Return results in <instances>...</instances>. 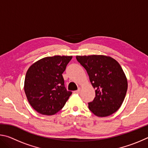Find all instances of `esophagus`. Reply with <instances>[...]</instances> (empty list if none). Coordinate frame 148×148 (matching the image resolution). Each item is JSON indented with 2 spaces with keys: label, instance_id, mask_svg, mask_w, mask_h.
I'll return each instance as SVG.
<instances>
[{
  "label": "esophagus",
  "instance_id": "esophagus-1",
  "mask_svg": "<svg viewBox=\"0 0 148 148\" xmlns=\"http://www.w3.org/2000/svg\"><path fill=\"white\" fill-rule=\"evenodd\" d=\"M79 92H80V89H79L76 90V91H74V93H75V94H79Z\"/></svg>",
  "mask_w": 148,
  "mask_h": 148
}]
</instances>
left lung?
<instances>
[{"label":"left lung","mask_w":148,"mask_h":148,"mask_svg":"<svg viewBox=\"0 0 148 148\" xmlns=\"http://www.w3.org/2000/svg\"><path fill=\"white\" fill-rule=\"evenodd\" d=\"M86 70L95 89V97L88 102L89 109L99 117L116 112L121 106L127 91V80L116 60L104 56H76Z\"/></svg>","instance_id":"8db88e82"}]
</instances>
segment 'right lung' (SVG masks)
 Masks as SVG:
<instances>
[{
    "instance_id": "right-lung-1",
    "label": "right lung",
    "mask_w": 148,
    "mask_h": 148,
    "mask_svg": "<svg viewBox=\"0 0 148 148\" xmlns=\"http://www.w3.org/2000/svg\"><path fill=\"white\" fill-rule=\"evenodd\" d=\"M72 56L47 57L29 67L25 79V92L33 108L43 115L60 111L72 95L64 86L62 74Z\"/></svg>"
}]
</instances>
